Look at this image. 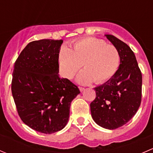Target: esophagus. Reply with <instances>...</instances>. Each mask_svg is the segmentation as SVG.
I'll list each match as a JSON object with an SVG mask.
<instances>
[{
	"mask_svg": "<svg viewBox=\"0 0 153 153\" xmlns=\"http://www.w3.org/2000/svg\"><path fill=\"white\" fill-rule=\"evenodd\" d=\"M79 89L81 92H83V91L84 90V87H81V86H79Z\"/></svg>",
	"mask_w": 153,
	"mask_h": 153,
	"instance_id": "esophagus-1",
	"label": "esophagus"
}]
</instances>
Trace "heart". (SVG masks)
Returning a JSON list of instances; mask_svg holds the SVG:
<instances>
[{"instance_id": "1", "label": "heart", "mask_w": 153, "mask_h": 153, "mask_svg": "<svg viewBox=\"0 0 153 153\" xmlns=\"http://www.w3.org/2000/svg\"><path fill=\"white\" fill-rule=\"evenodd\" d=\"M58 59L63 75L69 79L82 65L84 69L78 75L77 81L87 84L93 81L102 84L112 78L119 65L120 57L116 48L104 40L86 38L73 43L72 49L63 46Z\"/></svg>"}]
</instances>
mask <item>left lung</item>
Segmentation results:
<instances>
[{"label": "left lung", "mask_w": 153, "mask_h": 153, "mask_svg": "<svg viewBox=\"0 0 153 153\" xmlns=\"http://www.w3.org/2000/svg\"><path fill=\"white\" fill-rule=\"evenodd\" d=\"M120 57L118 70L106 83L94 88L90 104L92 119L100 126L115 129L126 124L138 111L141 101L142 75L130 47L112 35H105Z\"/></svg>", "instance_id": "8db88e82"}]
</instances>
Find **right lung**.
<instances>
[{
    "label": "right lung",
    "mask_w": 153,
    "mask_h": 153,
    "mask_svg": "<svg viewBox=\"0 0 153 153\" xmlns=\"http://www.w3.org/2000/svg\"><path fill=\"white\" fill-rule=\"evenodd\" d=\"M63 40L29 43L14 66L12 93L18 115L32 129L45 134L65 127L78 86L59 77L58 55Z\"/></svg>",
    "instance_id": "obj_1"
}]
</instances>
